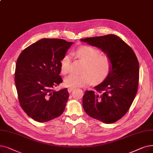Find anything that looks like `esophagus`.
Instances as JSON below:
<instances>
[{"label": "esophagus", "mask_w": 153, "mask_h": 153, "mask_svg": "<svg viewBox=\"0 0 153 153\" xmlns=\"http://www.w3.org/2000/svg\"><path fill=\"white\" fill-rule=\"evenodd\" d=\"M74 88H69L68 89V92H69V93H71L72 91V90L74 89Z\"/></svg>", "instance_id": "esophagus-1"}]
</instances>
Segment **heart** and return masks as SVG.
Masks as SVG:
<instances>
[{
    "instance_id": "b5f03b06",
    "label": "heart",
    "mask_w": 153,
    "mask_h": 153,
    "mask_svg": "<svg viewBox=\"0 0 153 153\" xmlns=\"http://www.w3.org/2000/svg\"><path fill=\"white\" fill-rule=\"evenodd\" d=\"M74 54L83 61L84 65L81 75L71 74L64 79L66 86L71 88L85 87L95 82H101L107 79L112 71V61L110 57L101 51L92 46H82L77 49ZM71 58L65 54L60 61L61 72L65 75L70 72Z\"/></svg>"
}]
</instances>
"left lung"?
Instances as JSON below:
<instances>
[{
    "mask_svg": "<svg viewBox=\"0 0 153 153\" xmlns=\"http://www.w3.org/2000/svg\"><path fill=\"white\" fill-rule=\"evenodd\" d=\"M81 40L100 48L112 61L109 77L94 87L96 91L85 92L83 108L97 120L115 123L128 111L136 95L139 78L137 57L129 45L114 34Z\"/></svg>",
    "mask_w": 153,
    "mask_h": 153,
    "instance_id": "left-lung-1",
    "label": "left lung"
}]
</instances>
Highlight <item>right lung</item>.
<instances>
[{
    "mask_svg": "<svg viewBox=\"0 0 153 153\" xmlns=\"http://www.w3.org/2000/svg\"><path fill=\"white\" fill-rule=\"evenodd\" d=\"M72 44L64 39H42L25 48L17 59L15 84L19 101L37 122L54 119L65 109L68 89H54L62 82L60 61Z\"/></svg>",
    "mask_w": 153,
    "mask_h": 153,
    "instance_id": "add662e5",
    "label": "right lung"
}]
</instances>
